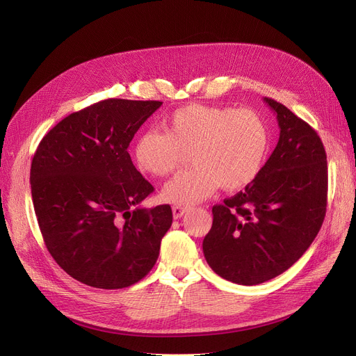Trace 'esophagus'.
<instances>
[{"label":"esophagus","mask_w":356,"mask_h":356,"mask_svg":"<svg viewBox=\"0 0 356 356\" xmlns=\"http://www.w3.org/2000/svg\"><path fill=\"white\" fill-rule=\"evenodd\" d=\"M172 211H173V218H175V219H179V218H181L186 212H188V207H180V204H176V207L172 208Z\"/></svg>","instance_id":"esophagus-1"}]
</instances>
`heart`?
I'll return each mask as SVG.
<instances>
[{
	"mask_svg": "<svg viewBox=\"0 0 356 356\" xmlns=\"http://www.w3.org/2000/svg\"><path fill=\"white\" fill-rule=\"evenodd\" d=\"M268 152V128L252 109L191 104L176 109L165 131L138 136L133 156L141 172L164 177L177 172L191 154L193 165L163 189V199L193 204L218 188L239 191L261 172Z\"/></svg>",
	"mask_w": 356,
	"mask_h": 356,
	"instance_id": "obj_1",
	"label": "heart"
}]
</instances>
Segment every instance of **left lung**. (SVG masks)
Segmentation results:
<instances>
[{"mask_svg": "<svg viewBox=\"0 0 356 356\" xmlns=\"http://www.w3.org/2000/svg\"><path fill=\"white\" fill-rule=\"evenodd\" d=\"M280 138L245 191L212 208L203 239L209 267L228 282L255 286L289 270L321 231L327 204V161L321 137L271 98Z\"/></svg>", "mask_w": 356, "mask_h": 356, "instance_id": "left-lung-1", "label": "left lung"}]
</instances>
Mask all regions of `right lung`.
I'll list each match as a JSON object with an SVG mask.
<instances>
[{
    "label": "right lung",
    "instance_id": "right-lung-1",
    "mask_svg": "<svg viewBox=\"0 0 356 356\" xmlns=\"http://www.w3.org/2000/svg\"><path fill=\"white\" fill-rule=\"evenodd\" d=\"M160 101L104 99L63 118L37 147L30 184L44 244L78 282L105 290L138 283L172 227L170 204L137 208L153 184L128 145Z\"/></svg>",
    "mask_w": 356,
    "mask_h": 356
}]
</instances>
